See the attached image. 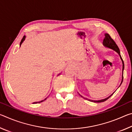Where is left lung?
I'll return each instance as SVG.
<instances>
[{"mask_svg":"<svg viewBox=\"0 0 132 132\" xmlns=\"http://www.w3.org/2000/svg\"><path fill=\"white\" fill-rule=\"evenodd\" d=\"M103 45L104 46H105V47H106V48H110L111 49V50H113L114 51H115L116 52H117V53H118V55H119L120 56V59H121V61L122 62V81H121V82H120V84L119 85V87L120 86V85L122 84V81H123V70H124V62H123V61L122 58L121 57V56H120V50L119 48H118V46H117V45L116 44V43L115 42V41H113V40L111 38V37H110V35H109L108 34H105V38L103 40ZM115 92H113L112 94L111 95H110L109 96V97H106L105 98H104V99H102V100H90V99H88V98H84L82 97V95H81L79 93V94L80 95V97H82L83 98H84V99H86L88 100V101H91V102H104L106 100H107L109 98H110L112 95L113 94V93H114Z\"/></svg>","mask_w":132,"mask_h":132,"instance_id":"left-lung-1","label":"left lung"}]
</instances>
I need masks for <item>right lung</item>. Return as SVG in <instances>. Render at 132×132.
Instances as JSON below:
<instances>
[{
	"mask_svg": "<svg viewBox=\"0 0 132 132\" xmlns=\"http://www.w3.org/2000/svg\"><path fill=\"white\" fill-rule=\"evenodd\" d=\"M26 35H24V36L23 37V39H21V42H20V47L21 46V45L22 44V43H23V42L24 41V40H25V39H26ZM60 74H61V73H59V75H58L57 76H59ZM47 98H46L45 99H44V100H42V101H39V102H33V104H37V103H40V102H43L44 101H45V100H46V99Z\"/></svg>",
	"mask_w": 132,
	"mask_h": 132,
	"instance_id": "add662e5",
	"label": "right lung"
}]
</instances>
